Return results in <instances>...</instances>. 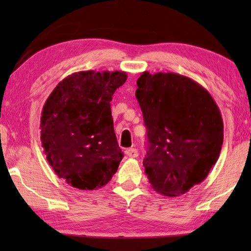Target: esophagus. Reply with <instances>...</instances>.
Here are the masks:
<instances>
[{
  "instance_id": "34e87169",
  "label": "esophagus",
  "mask_w": 251,
  "mask_h": 251,
  "mask_svg": "<svg viewBox=\"0 0 251 251\" xmlns=\"http://www.w3.org/2000/svg\"><path fill=\"white\" fill-rule=\"evenodd\" d=\"M125 154L130 157V158H136L138 156V151L136 148H127L125 151Z\"/></svg>"
}]
</instances>
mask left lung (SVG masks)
Masks as SVG:
<instances>
[{
	"label": "left lung",
	"mask_w": 251,
	"mask_h": 251,
	"mask_svg": "<svg viewBox=\"0 0 251 251\" xmlns=\"http://www.w3.org/2000/svg\"><path fill=\"white\" fill-rule=\"evenodd\" d=\"M137 86L147 128V178L157 193L180 196L201 184L217 161L222 114L209 92L184 75L144 72Z\"/></svg>",
	"instance_id": "8db88e82"
}]
</instances>
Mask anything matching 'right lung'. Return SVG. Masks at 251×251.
<instances>
[{
    "label": "right lung",
    "instance_id": "right-lung-1",
    "mask_svg": "<svg viewBox=\"0 0 251 251\" xmlns=\"http://www.w3.org/2000/svg\"><path fill=\"white\" fill-rule=\"evenodd\" d=\"M125 72L82 71L61 80L46 100L41 117L44 154L59 178L82 190L112 179L123 158L110 100L126 82Z\"/></svg>",
    "mask_w": 251,
    "mask_h": 251
}]
</instances>
